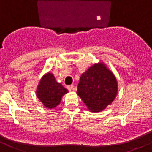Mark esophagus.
Returning <instances> with one entry per match:
<instances>
[{"label":"esophagus","instance_id":"34e87169","mask_svg":"<svg viewBox=\"0 0 152 152\" xmlns=\"http://www.w3.org/2000/svg\"><path fill=\"white\" fill-rule=\"evenodd\" d=\"M73 88H74V86H73V85L68 86H67V89H68V90L69 91H72Z\"/></svg>","mask_w":152,"mask_h":152}]
</instances>
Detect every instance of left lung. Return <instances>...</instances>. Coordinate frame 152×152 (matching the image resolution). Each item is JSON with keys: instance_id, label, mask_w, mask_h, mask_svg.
Instances as JSON below:
<instances>
[{"instance_id": "left-lung-1", "label": "left lung", "mask_w": 152, "mask_h": 152, "mask_svg": "<svg viewBox=\"0 0 152 152\" xmlns=\"http://www.w3.org/2000/svg\"><path fill=\"white\" fill-rule=\"evenodd\" d=\"M118 85L115 76L104 64H95L82 74L77 94L89 110L99 112L115 99Z\"/></svg>"}]
</instances>
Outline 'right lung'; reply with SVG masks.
I'll return each mask as SVG.
<instances>
[{
    "label": "right lung",
    "instance_id": "right-lung-1",
    "mask_svg": "<svg viewBox=\"0 0 152 152\" xmlns=\"http://www.w3.org/2000/svg\"><path fill=\"white\" fill-rule=\"evenodd\" d=\"M66 93L68 90L56 82L54 75L50 72L42 77L37 90L39 99L45 107L50 109L56 107L60 103L62 96Z\"/></svg>",
    "mask_w": 152,
    "mask_h": 152
}]
</instances>
